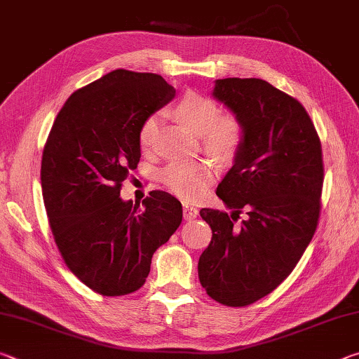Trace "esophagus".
I'll return each mask as SVG.
<instances>
[{"mask_svg": "<svg viewBox=\"0 0 359 359\" xmlns=\"http://www.w3.org/2000/svg\"><path fill=\"white\" fill-rule=\"evenodd\" d=\"M198 209L196 208H191V205L184 204V218L185 220H193V218L198 217Z\"/></svg>", "mask_w": 359, "mask_h": 359, "instance_id": "34e87169", "label": "esophagus"}]
</instances>
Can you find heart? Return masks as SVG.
<instances>
[{
  "mask_svg": "<svg viewBox=\"0 0 359 359\" xmlns=\"http://www.w3.org/2000/svg\"><path fill=\"white\" fill-rule=\"evenodd\" d=\"M187 126L203 135L204 147L218 158H229L242 142V126L238 118L224 115L215 101L198 93H187L175 109ZM161 123V114H154L139 130V144L144 150L154 147ZM215 179V169L208 161H172L161 172V182L169 191L184 201H196Z\"/></svg>",
  "mask_w": 359,
  "mask_h": 359,
  "instance_id": "heart-1",
  "label": "heart"
}]
</instances>
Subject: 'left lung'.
<instances>
[{
    "instance_id": "left-lung-1",
    "label": "left lung",
    "mask_w": 359,
    "mask_h": 359,
    "mask_svg": "<svg viewBox=\"0 0 359 359\" xmlns=\"http://www.w3.org/2000/svg\"><path fill=\"white\" fill-rule=\"evenodd\" d=\"M212 96L234 114L244 135L217 187L233 212H199L212 241L199 257L198 276L212 299L242 307L274 291L311 244L323 158L306 109L263 79H218ZM242 210L248 218L236 225Z\"/></svg>"
}]
</instances>
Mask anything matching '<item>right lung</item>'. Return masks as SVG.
Instances as JSON below:
<instances>
[{"instance_id":"right-lung-1","label":"right lung","mask_w":359,"mask_h":359,"mask_svg":"<svg viewBox=\"0 0 359 359\" xmlns=\"http://www.w3.org/2000/svg\"><path fill=\"white\" fill-rule=\"evenodd\" d=\"M174 96L161 76L115 69L72 93L53 121L41 163L48 223L66 266L100 294L141 288L182 223V204L166 191H151L142 208L120 198L141 158L139 130Z\"/></svg>"}]
</instances>
